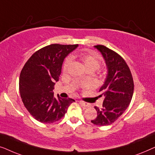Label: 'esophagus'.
Masks as SVG:
<instances>
[{
	"label": "esophagus",
	"instance_id": "esophagus-1",
	"mask_svg": "<svg viewBox=\"0 0 155 155\" xmlns=\"http://www.w3.org/2000/svg\"><path fill=\"white\" fill-rule=\"evenodd\" d=\"M78 102H79V104L82 106V107H83L84 108H88V107H90V104L87 103V102H84V101H83L80 100V101H78Z\"/></svg>",
	"mask_w": 155,
	"mask_h": 155
}]
</instances>
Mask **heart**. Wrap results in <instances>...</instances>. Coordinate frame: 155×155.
Masks as SVG:
<instances>
[{"label": "heart", "instance_id": "heart-1", "mask_svg": "<svg viewBox=\"0 0 155 155\" xmlns=\"http://www.w3.org/2000/svg\"><path fill=\"white\" fill-rule=\"evenodd\" d=\"M72 58H79L82 63H84V66L87 71H95L100 67L101 63V58L97 53L92 51L85 52H80L75 54V56H72ZM72 59L71 57H67L64 61L63 65V70L64 71H67L69 65H71Z\"/></svg>", "mask_w": 155, "mask_h": 155}]
</instances>
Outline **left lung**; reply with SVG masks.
I'll return each mask as SVG.
<instances>
[{
  "label": "left lung",
  "instance_id": "8db88e82",
  "mask_svg": "<svg viewBox=\"0 0 155 155\" xmlns=\"http://www.w3.org/2000/svg\"><path fill=\"white\" fill-rule=\"evenodd\" d=\"M101 53L108 69L99 97H104L102 107H94L97 116L91 122L97 126H109L124 114L132 99L134 83L132 74L124 58L104 45L94 46Z\"/></svg>",
  "mask_w": 155,
  "mask_h": 155
}]
</instances>
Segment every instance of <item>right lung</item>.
<instances>
[{"label": "right lung", "mask_w": 155, "mask_h": 155, "mask_svg": "<svg viewBox=\"0 0 155 155\" xmlns=\"http://www.w3.org/2000/svg\"><path fill=\"white\" fill-rule=\"evenodd\" d=\"M78 44H54L34 53L21 71L19 90L21 99L29 114L43 124H51L65 116L75 100L55 98L53 90L58 81L64 58Z\"/></svg>", "instance_id": "right-lung-1"}]
</instances>
